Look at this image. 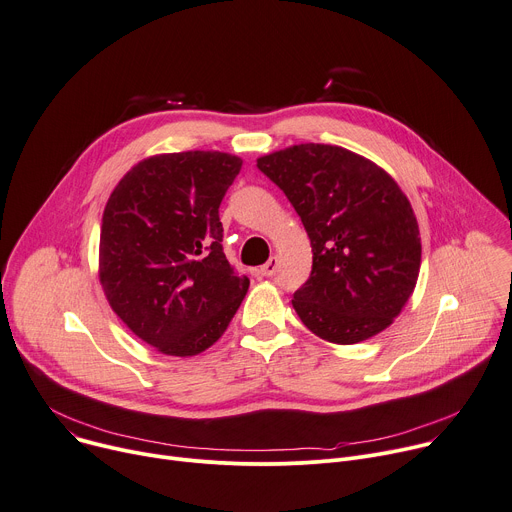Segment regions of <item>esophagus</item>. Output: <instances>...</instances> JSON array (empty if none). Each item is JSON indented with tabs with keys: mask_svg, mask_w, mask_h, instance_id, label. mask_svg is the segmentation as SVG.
Instances as JSON below:
<instances>
[{
	"mask_svg": "<svg viewBox=\"0 0 512 512\" xmlns=\"http://www.w3.org/2000/svg\"><path fill=\"white\" fill-rule=\"evenodd\" d=\"M277 271V257H271L265 265H261V269H259V273L263 275V277H271L273 273Z\"/></svg>",
	"mask_w": 512,
	"mask_h": 512,
	"instance_id": "obj_1",
	"label": "esophagus"
}]
</instances>
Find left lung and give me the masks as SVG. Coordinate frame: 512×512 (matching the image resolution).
<instances>
[{
	"label": "left lung",
	"mask_w": 512,
	"mask_h": 512,
	"mask_svg": "<svg viewBox=\"0 0 512 512\" xmlns=\"http://www.w3.org/2000/svg\"><path fill=\"white\" fill-rule=\"evenodd\" d=\"M257 167L298 212L312 245V271L294 308L324 341L353 345L400 314L421 269L416 216L378 165L333 145H296Z\"/></svg>",
	"instance_id": "left-lung-1"
}]
</instances>
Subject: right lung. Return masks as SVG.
Wrapping results in <instances>:
<instances>
[{
	"instance_id": "right-lung-1",
	"label": "right lung",
	"mask_w": 512,
	"mask_h": 512,
	"mask_svg": "<svg viewBox=\"0 0 512 512\" xmlns=\"http://www.w3.org/2000/svg\"><path fill=\"white\" fill-rule=\"evenodd\" d=\"M243 161L216 151L145 159L112 192L100 282L126 327L165 355H198L239 310L249 277L222 249L218 216Z\"/></svg>"
}]
</instances>
